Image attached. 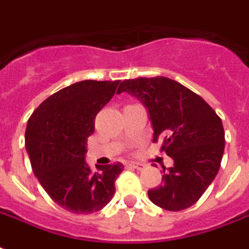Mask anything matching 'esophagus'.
Here are the masks:
<instances>
[{"instance_id":"esophagus-1","label":"esophagus","mask_w":249,"mask_h":249,"mask_svg":"<svg viewBox=\"0 0 249 249\" xmlns=\"http://www.w3.org/2000/svg\"><path fill=\"white\" fill-rule=\"evenodd\" d=\"M128 166L134 167V169H137V170H142L143 167H144V165H143V163H139V162H129Z\"/></svg>"}]
</instances>
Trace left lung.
<instances>
[{"label":"left lung","mask_w":249,"mask_h":249,"mask_svg":"<svg viewBox=\"0 0 249 249\" xmlns=\"http://www.w3.org/2000/svg\"><path fill=\"white\" fill-rule=\"evenodd\" d=\"M128 92L148 108L153 142L174 160L149 199L167 211H181L201 198L215 179L225 148L219 115L201 96L165 76L126 79L116 93Z\"/></svg>","instance_id":"obj_1"}]
</instances>
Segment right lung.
<instances>
[{
    "label": "right lung",
    "instance_id": "obj_1",
    "mask_svg": "<svg viewBox=\"0 0 249 249\" xmlns=\"http://www.w3.org/2000/svg\"><path fill=\"white\" fill-rule=\"evenodd\" d=\"M120 80H83L44 100L28 120L26 151L40 185L58 206L72 213L100 211L115 195L123 163L92 171L84 161L94 119L112 98Z\"/></svg>",
    "mask_w": 249,
    "mask_h": 249
}]
</instances>
